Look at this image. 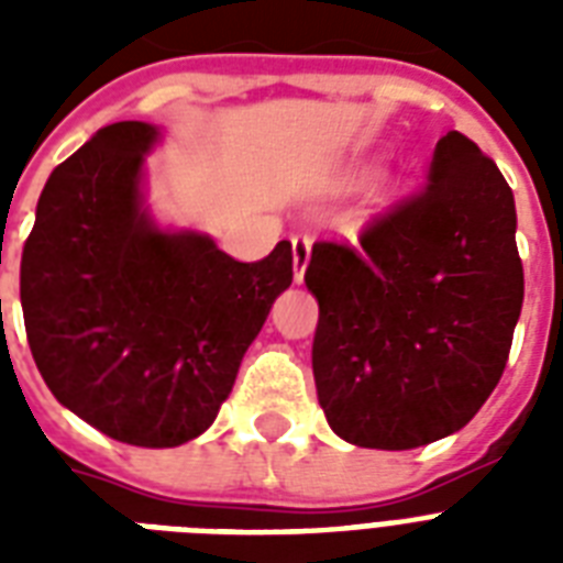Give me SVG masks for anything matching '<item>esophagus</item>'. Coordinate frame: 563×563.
<instances>
[{"label": "esophagus", "instance_id": "obj_1", "mask_svg": "<svg viewBox=\"0 0 563 563\" xmlns=\"http://www.w3.org/2000/svg\"><path fill=\"white\" fill-rule=\"evenodd\" d=\"M309 256H312V239H309V236L291 239V263H295V283H303V274H307Z\"/></svg>", "mask_w": 563, "mask_h": 563}]
</instances>
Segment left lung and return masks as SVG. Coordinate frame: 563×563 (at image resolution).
Segmentation results:
<instances>
[{
    "instance_id": "left-lung-1",
    "label": "left lung",
    "mask_w": 563,
    "mask_h": 563,
    "mask_svg": "<svg viewBox=\"0 0 563 563\" xmlns=\"http://www.w3.org/2000/svg\"><path fill=\"white\" fill-rule=\"evenodd\" d=\"M517 210L503 172L459 131L438 140L427 184L374 219L360 247L316 242L312 374L347 444L415 450L482 409L523 307Z\"/></svg>"
}]
</instances>
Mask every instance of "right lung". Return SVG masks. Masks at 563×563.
Here are the masks:
<instances>
[{"label":"right lung","instance_id":"1","mask_svg":"<svg viewBox=\"0 0 563 563\" xmlns=\"http://www.w3.org/2000/svg\"><path fill=\"white\" fill-rule=\"evenodd\" d=\"M148 122H117L57 166L22 247L31 356L57 402L134 446L210 429L268 309L291 286L283 239L236 263L207 233L163 228L145 203Z\"/></svg>","mask_w":563,"mask_h":563}]
</instances>
